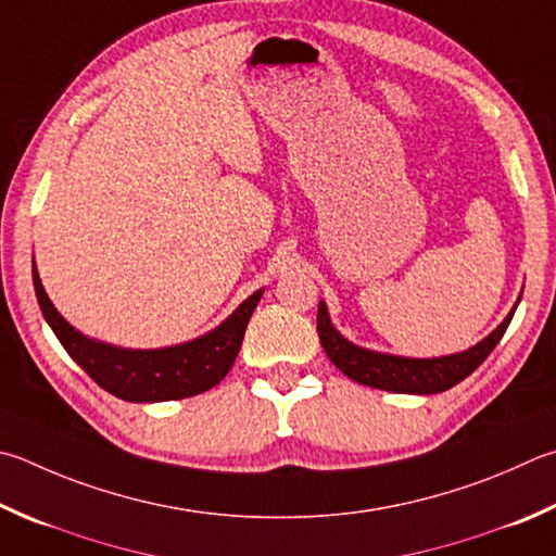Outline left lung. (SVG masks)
Segmentation results:
<instances>
[{
	"label": "left lung",
	"mask_w": 556,
	"mask_h": 556,
	"mask_svg": "<svg viewBox=\"0 0 556 556\" xmlns=\"http://www.w3.org/2000/svg\"><path fill=\"white\" fill-rule=\"evenodd\" d=\"M520 304V299H518ZM518 304L503 318L501 326L483 338L477 345L457 352V355L447 357H430V359H413V357H399V355H383V352L365 350L352 345L340 332L332 328L326 304H318V338L320 345L326 350L332 365H336L342 375H348L352 381L365 383V387H375L383 391L396 393H440L452 389L454 383L467 379L473 369H477L483 359L491 355V350L498 345L503 332L510 326L513 313Z\"/></svg>",
	"instance_id": "obj_1"
}]
</instances>
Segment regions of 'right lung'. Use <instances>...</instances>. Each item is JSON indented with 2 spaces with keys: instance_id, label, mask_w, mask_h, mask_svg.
Instances as JSON below:
<instances>
[{
  "instance_id": "add662e5",
  "label": "right lung",
  "mask_w": 556,
  "mask_h": 556,
  "mask_svg": "<svg viewBox=\"0 0 556 556\" xmlns=\"http://www.w3.org/2000/svg\"><path fill=\"white\" fill-rule=\"evenodd\" d=\"M34 289L43 318L67 355L104 391L130 403L189 399L216 387L233 367L238 350L243 345L248 320L262 296V289L255 291L218 328L197 340L160 350H126L87 338L70 326L40 285L36 262Z\"/></svg>"
}]
</instances>
